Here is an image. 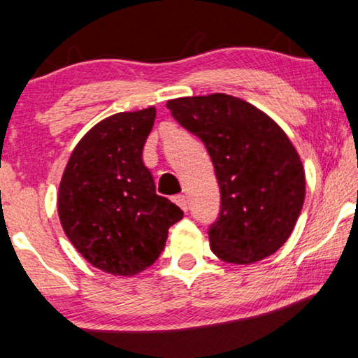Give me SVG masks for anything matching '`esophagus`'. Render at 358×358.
Wrapping results in <instances>:
<instances>
[{
  "label": "esophagus",
  "mask_w": 358,
  "mask_h": 358,
  "mask_svg": "<svg viewBox=\"0 0 358 358\" xmlns=\"http://www.w3.org/2000/svg\"><path fill=\"white\" fill-rule=\"evenodd\" d=\"M173 201L176 205L180 206V208L183 210V212H187L188 210V200H187V196L185 195H176L175 198H173Z\"/></svg>",
  "instance_id": "esophagus-1"
}]
</instances>
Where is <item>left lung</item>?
Returning a JSON list of instances; mask_svg holds the SVG:
<instances>
[{"label": "left lung", "mask_w": 358, "mask_h": 358, "mask_svg": "<svg viewBox=\"0 0 358 358\" xmlns=\"http://www.w3.org/2000/svg\"><path fill=\"white\" fill-rule=\"evenodd\" d=\"M173 118L203 141L222 193L210 248L227 264L250 265L287 242L305 200V170L287 133L231 94L175 98Z\"/></svg>", "instance_id": "obj_1"}]
</instances>
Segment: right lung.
I'll return each instance as SVG.
<instances>
[{
	"label": "right lung",
	"mask_w": 358,
	"mask_h": 358,
	"mask_svg": "<svg viewBox=\"0 0 358 358\" xmlns=\"http://www.w3.org/2000/svg\"><path fill=\"white\" fill-rule=\"evenodd\" d=\"M157 108L122 111L78 141L58 190V215L73 247L94 268L120 277L143 272L183 212L157 195L143 146Z\"/></svg>",
	"instance_id": "right-lung-1"
}]
</instances>
